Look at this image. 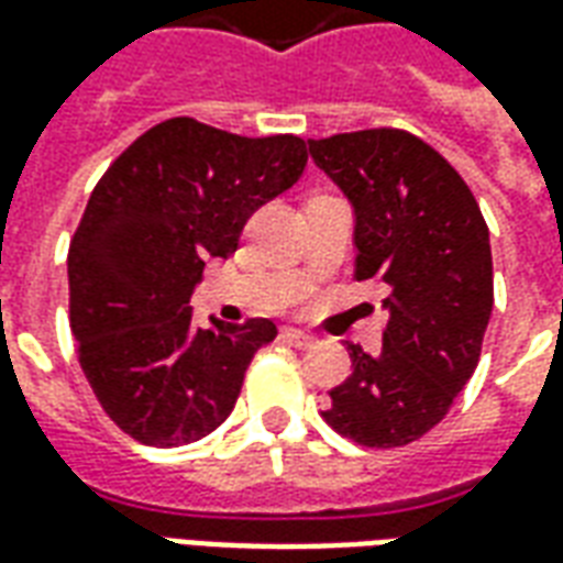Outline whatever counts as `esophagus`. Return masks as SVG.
Returning <instances> with one entry per match:
<instances>
[{
    "mask_svg": "<svg viewBox=\"0 0 563 563\" xmlns=\"http://www.w3.org/2000/svg\"><path fill=\"white\" fill-rule=\"evenodd\" d=\"M280 338L286 343L298 346V350H307V346H313V343H317V338H313V334H305V331H298V329H283Z\"/></svg>",
    "mask_w": 563,
    "mask_h": 563,
    "instance_id": "obj_1",
    "label": "esophagus"
}]
</instances>
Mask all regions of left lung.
<instances>
[{
  "label": "left lung",
  "instance_id": "obj_1",
  "mask_svg": "<svg viewBox=\"0 0 563 563\" xmlns=\"http://www.w3.org/2000/svg\"><path fill=\"white\" fill-rule=\"evenodd\" d=\"M310 156L355 210V280L389 286L383 350L346 343L353 374L322 419L358 446L428 434L473 377L492 317V244L471 186L404 129L310 139Z\"/></svg>",
  "mask_w": 563,
  "mask_h": 563
}]
</instances>
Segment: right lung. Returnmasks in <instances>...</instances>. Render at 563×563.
Instances as JSON below:
<instances>
[{
	"instance_id": "obj_1",
	"label": "right lung",
	"mask_w": 563,
	"mask_h": 563,
	"mask_svg": "<svg viewBox=\"0 0 563 563\" xmlns=\"http://www.w3.org/2000/svg\"><path fill=\"white\" fill-rule=\"evenodd\" d=\"M307 165L298 135L244 139L172 117L129 144L92 189L68 244V322L111 422L144 446H184L225 422L271 319L192 325L210 256Z\"/></svg>"
}]
</instances>
